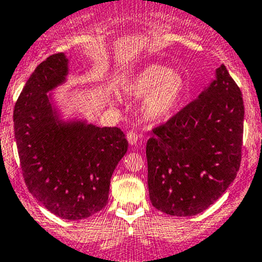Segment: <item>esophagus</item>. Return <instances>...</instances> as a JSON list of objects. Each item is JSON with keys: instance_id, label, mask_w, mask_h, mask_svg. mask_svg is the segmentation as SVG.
Listing matches in <instances>:
<instances>
[{"instance_id": "esophagus-1", "label": "esophagus", "mask_w": 262, "mask_h": 262, "mask_svg": "<svg viewBox=\"0 0 262 262\" xmlns=\"http://www.w3.org/2000/svg\"><path fill=\"white\" fill-rule=\"evenodd\" d=\"M126 139H128L129 144L134 145L137 144V142H138L139 136L136 133V132H128V133H126Z\"/></svg>"}]
</instances>
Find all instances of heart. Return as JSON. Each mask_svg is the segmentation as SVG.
Masks as SVG:
<instances>
[{"label": "heart", "mask_w": 262, "mask_h": 262, "mask_svg": "<svg viewBox=\"0 0 262 262\" xmlns=\"http://www.w3.org/2000/svg\"><path fill=\"white\" fill-rule=\"evenodd\" d=\"M187 82L180 73L158 64H149L134 74L124 92L130 96H143L139 113L144 120L158 123L168 119L180 105Z\"/></svg>", "instance_id": "b5f03b06"}]
</instances>
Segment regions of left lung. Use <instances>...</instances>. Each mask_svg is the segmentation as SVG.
Listing matches in <instances>:
<instances>
[{
  "mask_svg": "<svg viewBox=\"0 0 262 262\" xmlns=\"http://www.w3.org/2000/svg\"><path fill=\"white\" fill-rule=\"evenodd\" d=\"M245 108L226 66L147 142L148 188L157 210L194 216L228 188L241 163Z\"/></svg>",
  "mask_w": 262,
  "mask_h": 262,
  "instance_id": "obj_1",
  "label": "left lung"
}]
</instances>
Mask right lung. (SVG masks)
<instances>
[{
	"label": "right lung",
	"mask_w": 262,
	"mask_h": 262,
	"mask_svg": "<svg viewBox=\"0 0 262 262\" xmlns=\"http://www.w3.org/2000/svg\"><path fill=\"white\" fill-rule=\"evenodd\" d=\"M64 52L35 69L15 110V138L27 189L51 213L69 221L88 219L105 207L110 178L128 150L117 126L61 119L48 93L66 81Z\"/></svg>",
	"instance_id": "1"
}]
</instances>
